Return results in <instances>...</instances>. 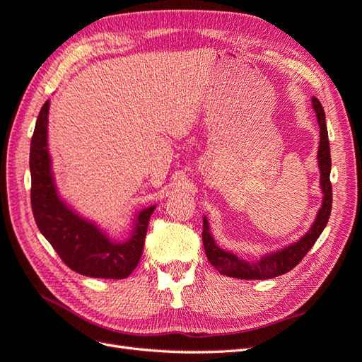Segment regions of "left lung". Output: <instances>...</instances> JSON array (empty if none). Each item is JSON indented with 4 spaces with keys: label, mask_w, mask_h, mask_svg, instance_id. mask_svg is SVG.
Masks as SVG:
<instances>
[{
    "label": "left lung",
    "mask_w": 362,
    "mask_h": 362,
    "mask_svg": "<svg viewBox=\"0 0 362 362\" xmlns=\"http://www.w3.org/2000/svg\"><path fill=\"white\" fill-rule=\"evenodd\" d=\"M313 107L315 110L317 119L320 127V146H319V168H320V185L323 192V205L311 229L306 233L298 243L284 247L282 250L275 252L259 258L258 261L249 262L235 257L231 252H226L214 243V238L210 234L206 218L204 217V231H202V243L208 261L211 262L222 275L233 276L237 279H270L284 273L290 272L299 264L302 258L308 254V250L314 246L317 238L320 237L323 229L329 221L331 208H332V185H331V149L329 139H327L326 117L325 110L317 98H313Z\"/></svg>",
    "instance_id": "obj_1"
}]
</instances>
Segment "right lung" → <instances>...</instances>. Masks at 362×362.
Masks as SVG:
<instances>
[{
	"label": "right lung",
	"mask_w": 362,
	"mask_h": 362,
	"mask_svg": "<svg viewBox=\"0 0 362 362\" xmlns=\"http://www.w3.org/2000/svg\"><path fill=\"white\" fill-rule=\"evenodd\" d=\"M49 100L42 105L30 146L31 210L39 231L62 261L74 272L90 278L124 279L131 275L141 257L149 217L156 206L137 216L131 238L116 243L93 223L83 221L64 205L56 192L47 148Z\"/></svg>",
	"instance_id": "1"
}]
</instances>
